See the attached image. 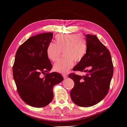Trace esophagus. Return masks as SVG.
Listing matches in <instances>:
<instances>
[{
    "label": "esophagus",
    "mask_w": 127,
    "mask_h": 127,
    "mask_svg": "<svg viewBox=\"0 0 127 127\" xmlns=\"http://www.w3.org/2000/svg\"><path fill=\"white\" fill-rule=\"evenodd\" d=\"M63 76L64 78H66L68 77V75L66 74H63Z\"/></svg>",
    "instance_id": "esophagus-1"
}]
</instances>
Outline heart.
Returning <instances> with one entry per match:
<instances>
[{
  "instance_id": "b5f03b06",
  "label": "heart",
  "mask_w": 127,
  "mask_h": 127,
  "mask_svg": "<svg viewBox=\"0 0 127 127\" xmlns=\"http://www.w3.org/2000/svg\"><path fill=\"white\" fill-rule=\"evenodd\" d=\"M87 50L86 40L82 34H61L55 36V43L47 46V55L52 61H57L63 51L64 57L54 65V69L61 74H66L74 64L85 56Z\"/></svg>"
}]
</instances>
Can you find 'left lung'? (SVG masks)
Returning <instances> with one entry per match:
<instances>
[{"label": "left lung", "mask_w": 127, "mask_h": 127, "mask_svg": "<svg viewBox=\"0 0 127 127\" xmlns=\"http://www.w3.org/2000/svg\"><path fill=\"white\" fill-rule=\"evenodd\" d=\"M86 53L73 70L85 72L79 76L70 73L74 82L70 91L72 101L82 107H90L102 101L108 93L113 74L110 52L95 35H86Z\"/></svg>", "instance_id": "left-lung-1"}]
</instances>
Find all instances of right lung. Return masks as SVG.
Returning a JSON list of instances; mask_svg holds the SVG:
<instances>
[{"label": "right lung", "instance_id": "right-lung-1", "mask_svg": "<svg viewBox=\"0 0 127 127\" xmlns=\"http://www.w3.org/2000/svg\"><path fill=\"white\" fill-rule=\"evenodd\" d=\"M52 37L50 32L30 37L15 55L13 73L17 92L23 101L33 107L48 105L53 97V86L64 79L59 73L49 72L52 65L46 50Z\"/></svg>", "mask_w": 127, "mask_h": 127}]
</instances>
